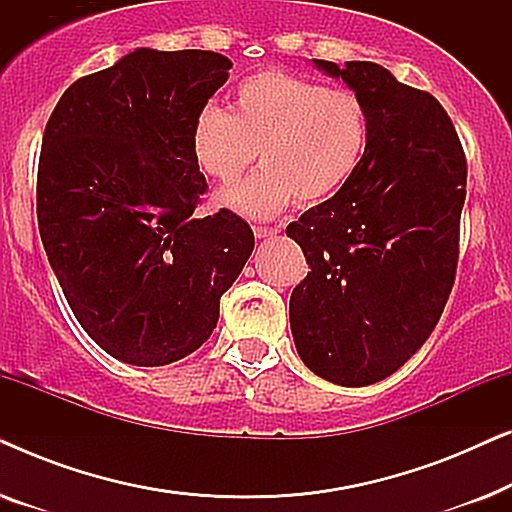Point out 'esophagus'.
<instances>
[{
  "instance_id": "34e87169",
  "label": "esophagus",
  "mask_w": 512,
  "mask_h": 512,
  "mask_svg": "<svg viewBox=\"0 0 512 512\" xmlns=\"http://www.w3.org/2000/svg\"><path fill=\"white\" fill-rule=\"evenodd\" d=\"M279 233L277 228H268V226H256L254 228V235L256 237H275Z\"/></svg>"
}]
</instances>
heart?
Instances as JSON below:
<instances>
[{
    "label": "heart",
    "instance_id": "heart-1",
    "mask_svg": "<svg viewBox=\"0 0 512 512\" xmlns=\"http://www.w3.org/2000/svg\"><path fill=\"white\" fill-rule=\"evenodd\" d=\"M368 135V109L352 90L263 69L237 83L230 114L205 107L195 116L191 151L221 184L240 179L261 151L263 170L219 200L268 219L291 200L317 205L338 193L359 170Z\"/></svg>",
    "mask_w": 512,
    "mask_h": 512
}]
</instances>
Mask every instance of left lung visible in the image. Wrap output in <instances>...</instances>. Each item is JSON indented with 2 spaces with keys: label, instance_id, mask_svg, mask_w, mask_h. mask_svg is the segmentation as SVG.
I'll list each match as a JSON object with an SVG mask.
<instances>
[{
  "label": "left lung",
  "instance_id": "1",
  "mask_svg": "<svg viewBox=\"0 0 512 512\" xmlns=\"http://www.w3.org/2000/svg\"><path fill=\"white\" fill-rule=\"evenodd\" d=\"M368 109L354 177L289 223L307 277L291 293V331L314 375L366 387L424 345L450 298L466 200V156L436 97L375 62L314 60Z\"/></svg>",
  "mask_w": 512,
  "mask_h": 512
}]
</instances>
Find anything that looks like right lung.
<instances>
[{
  "label": "right lung",
  "instance_id": "obj_1",
  "mask_svg": "<svg viewBox=\"0 0 512 512\" xmlns=\"http://www.w3.org/2000/svg\"><path fill=\"white\" fill-rule=\"evenodd\" d=\"M230 67L214 51L137 48L74 81L46 123L37 219L48 263L83 331L132 366L195 352L254 251L242 216L193 214L207 193L193 123Z\"/></svg>",
  "mask_w": 512,
  "mask_h": 512
}]
</instances>
